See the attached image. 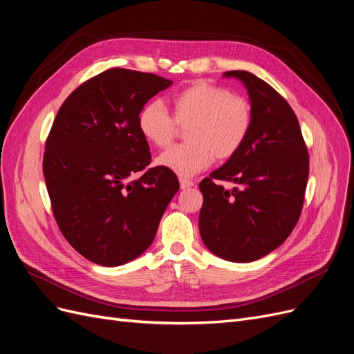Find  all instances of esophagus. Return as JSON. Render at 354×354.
Returning a JSON list of instances; mask_svg holds the SVG:
<instances>
[{
  "label": "esophagus",
  "instance_id": "34e87169",
  "mask_svg": "<svg viewBox=\"0 0 354 354\" xmlns=\"http://www.w3.org/2000/svg\"><path fill=\"white\" fill-rule=\"evenodd\" d=\"M192 186H194V181L187 180V178H183V177H180V187H181V189H189V187H192Z\"/></svg>",
  "mask_w": 354,
  "mask_h": 354
}]
</instances>
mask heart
<instances>
[{
	"label": "heart",
	"instance_id": "obj_1",
	"mask_svg": "<svg viewBox=\"0 0 354 354\" xmlns=\"http://www.w3.org/2000/svg\"><path fill=\"white\" fill-rule=\"evenodd\" d=\"M171 115L160 102H151L138 113V130L149 143L167 147L180 128L187 127V143L168 149L158 164L181 177L195 176L216 158L227 160L246 143L254 112L248 99L205 81H196L177 93Z\"/></svg>",
	"mask_w": 354,
	"mask_h": 354
}]
</instances>
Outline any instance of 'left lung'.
Wrapping results in <instances>:
<instances>
[{
    "label": "left lung",
    "mask_w": 354,
    "mask_h": 354,
    "mask_svg": "<svg viewBox=\"0 0 354 354\" xmlns=\"http://www.w3.org/2000/svg\"><path fill=\"white\" fill-rule=\"evenodd\" d=\"M248 90L254 121L248 140L203 178L199 232L207 248L234 263L259 260L282 245L301 216L308 152L297 116L272 85L229 71ZM220 180L233 183L224 189Z\"/></svg>",
    "instance_id": "1"
}]
</instances>
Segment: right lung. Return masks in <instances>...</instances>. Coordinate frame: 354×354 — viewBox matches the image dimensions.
I'll use <instances>...</instances> for the list:
<instances>
[{
	"instance_id": "1",
	"label": "right lung",
	"mask_w": 354,
	"mask_h": 354,
	"mask_svg": "<svg viewBox=\"0 0 354 354\" xmlns=\"http://www.w3.org/2000/svg\"><path fill=\"white\" fill-rule=\"evenodd\" d=\"M169 85L155 73L108 69L75 88L51 125L42 173L53 216L95 264L143 254L180 187L173 171L149 167L151 149L138 130L143 106Z\"/></svg>"
}]
</instances>
